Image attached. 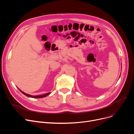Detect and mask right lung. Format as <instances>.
I'll return each instance as SVG.
<instances>
[{
	"mask_svg": "<svg viewBox=\"0 0 134 134\" xmlns=\"http://www.w3.org/2000/svg\"><path fill=\"white\" fill-rule=\"evenodd\" d=\"M19 89V88H18ZM19 91H20L21 92H22L23 94H24L25 96H27V97H31V98H43V97H45L47 96H48L49 94L51 93V92H49V93H46V94H44L43 95H39V96H31V95H30V94H26L25 93H24V92H23V91H21L20 89H19Z\"/></svg>",
	"mask_w": 134,
	"mask_h": 134,
	"instance_id": "1",
	"label": "right lung"
}]
</instances>
